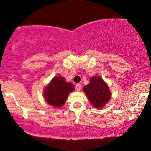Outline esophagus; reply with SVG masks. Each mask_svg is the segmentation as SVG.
<instances>
[{
	"instance_id": "esophagus-1",
	"label": "esophagus",
	"mask_w": 151,
	"mask_h": 151,
	"mask_svg": "<svg viewBox=\"0 0 151 151\" xmlns=\"http://www.w3.org/2000/svg\"><path fill=\"white\" fill-rule=\"evenodd\" d=\"M81 86L80 84H76L75 88H76V90H77V91H79V90L81 89Z\"/></svg>"
}]
</instances>
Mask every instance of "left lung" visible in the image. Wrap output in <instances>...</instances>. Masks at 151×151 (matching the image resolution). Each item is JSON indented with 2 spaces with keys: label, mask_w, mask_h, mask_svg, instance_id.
Wrapping results in <instances>:
<instances>
[{
  "label": "left lung",
  "mask_w": 151,
  "mask_h": 151,
  "mask_svg": "<svg viewBox=\"0 0 151 151\" xmlns=\"http://www.w3.org/2000/svg\"><path fill=\"white\" fill-rule=\"evenodd\" d=\"M84 91L95 108L103 107L111 98V92L108 86L99 77L91 78L89 84L83 88Z\"/></svg>",
  "instance_id": "obj_1"
}]
</instances>
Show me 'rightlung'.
Here are the masks:
<instances>
[{"instance_id": "1", "label": "right lung", "mask_w": 151, "mask_h": 151, "mask_svg": "<svg viewBox=\"0 0 151 151\" xmlns=\"http://www.w3.org/2000/svg\"><path fill=\"white\" fill-rule=\"evenodd\" d=\"M74 89L73 84L66 82L63 77H55L45 89V99L49 104L61 107L65 103L69 93Z\"/></svg>"}]
</instances>
